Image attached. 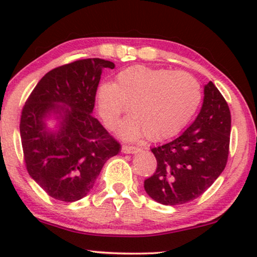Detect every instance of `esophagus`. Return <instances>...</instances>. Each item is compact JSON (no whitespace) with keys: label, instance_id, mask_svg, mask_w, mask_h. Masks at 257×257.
I'll return each mask as SVG.
<instances>
[{"label":"esophagus","instance_id":"1","mask_svg":"<svg viewBox=\"0 0 257 257\" xmlns=\"http://www.w3.org/2000/svg\"><path fill=\"white\" fill-rule=\"evenodd\" d=\"M139 149L136 146H130V145H122L121 147V152L122 153H126V154H130V153H136L138 152Z\"/></svg>","mask_w":257,"mask_h":257}]
</instances>
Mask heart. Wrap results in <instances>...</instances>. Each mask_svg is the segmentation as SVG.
<instances>
[{
	"mask_svg": "<svg viewBox=\"0 0 257 257\" xmlns=\"http://www.w3.org/2000/svg\"><path fill=\"white\" fill-rule=\"evenodd\" d=\"M201 101L194 77L185 71L137 65L122 70L115 84L101 83L97 90L98 111L105 125L115 130L131 106L132 115L120 127V136L136 139L147 135L160 140L177 135L188 124Z\"/></svg>",
	"mask_w": 257,
	"mask_h": 257,
	"instance_id": "1",
	"label": "heart"
}]
</instances>
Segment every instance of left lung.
<instances>
[{
  "label": "left lung",
  "mask_w": 257,
  "mask_h": 257,
  "mask_svg": "<svg viewBox=\"0 0 257 257\" xmlns=\"http://www.w3.org/2000/svg\"><path fill=\"white\" fill-rule=\"evenodd\" d=\"M203 104L193 124L178 138L153 147L157 170L144 187L157 202L175 206L203 194L227 165L230 111L212 82L205 85Z\"/></svg>",
  "instance_id": "1"
}]
</instances>
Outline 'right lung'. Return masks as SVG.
Instances as JSON below:
<instances>
[{"instance_id": "1", "label": "right lung", "mask_w": 257, "mask_h": 257, "mask_svg": "<svg viewBox=\"0 0 257 257\" xmlns=\"http://www.w3.org/2000/svg\"><path fill=\"white\" fill-rule=\"evenodd\" d=\"M100 58L79 59L49 71L28 97L20 122L28 173L51 198L73 202L84 198L104 164L120 144L93 117L96 92L104 69ZM56 114L57 130L46 127Z\"/></svg>"}]
</instances>
